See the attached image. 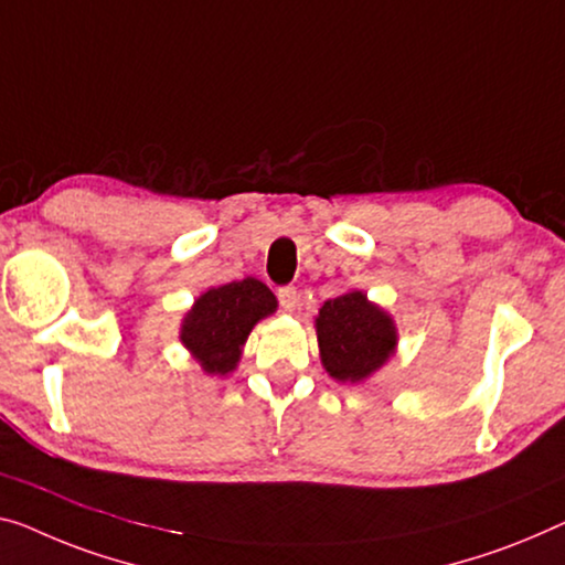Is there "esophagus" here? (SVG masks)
<instances>
[{
	"instance_id": "obj_1",
	"label": "esophagus",
	"mask_w": 565,
	"mask_h": 565,
	"mask_svg": "<svg viewBox=\"0 0 565 565\" xmlns=\"http://www.w3.org/2000/svg\"><path fill=\"white\" fill-rule=\"evenodd\" d=\"M279 301H281L284 311H294V309H297V305H299V294H297V289H294V286H281V289H279Z\"/></svg>"
}]
</instances>
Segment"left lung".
<instances>
[{
    "mask_svg": "<svg viewBox=\"0 0 565 565\" xmlns=\"http://www.w3.org/2000/svg\"><path fill=\"white\" fill-rule=\"evenodd\" d=\"M315 330L319 360L337 383H365L398 350L395 319L358 289L327 299Z\"/></svg>",
    "mask_w": 565,
    "mask_h": 565,
    "instance_id": "left-lung-1",
    "label": "left lung"
}]
</instances>
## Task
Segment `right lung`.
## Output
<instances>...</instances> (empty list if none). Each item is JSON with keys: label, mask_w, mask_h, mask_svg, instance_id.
I'll return each mask as SVG.
<instances>
[{"label": "right lung", "mask_w": 565, "mask_h": 565, "mask_svg": "<svg viewBox=\"0 0 565 565\" xmlns=\"http://www.w3.org/2000/svg\"><path fill=\"white\" fill-rule=\"evenodd\" d=\"M279 301L264 281L210 286L202 291L180 324V342L207 375H228L241 363L243 344L260 319L271 317Z\"/></svg>", "instance_id": "add662e5"}]
</instances>
